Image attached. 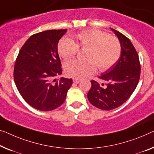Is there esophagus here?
Instances as JSON below:
<instances>
[{
  "label": "esophagus",
  "instance_id": "esophagus-1",
  "mask_svg": "<svg viewBox=\"0 0 154 154\" xmlns=\"http://www.w3.org/2000/svg\"><path fill=\"white\" fill-rule=\"evenodd\" d=\"M80 82H81V79H77V78H74V79H73V82L75 84H79Z\"/></svg>",
  "mask_w": 154,
  "mask_h": 154
}]
</instances>
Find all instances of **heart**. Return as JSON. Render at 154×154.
Listing matches in <instances>:
<instances>
[{
    "mask_svg": "<svg viewBox=\"0 0 154 154\" xmlns=\"http://www.w3.org/2000/svg\"><path fill=\"white\" fill-rule=\"evenodd\" d=\"M78 48L86 49L84 60H72L64 65L68 77L84 78L97 70H106L118 61L121 52L120 43L118 38L97 29H89L75 36V41L63 38L58 43V52L63 58L74 57Z\"/></svg>",
    "mask_w": 154,
    "mask_h": 154,
    "instance_id": "1",
    "label": "heart"
}]
</instances>
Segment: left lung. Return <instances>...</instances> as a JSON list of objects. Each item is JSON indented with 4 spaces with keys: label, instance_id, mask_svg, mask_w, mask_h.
I'll return each instance as SVG.
<instances>
[{
    "label": "left lung",
    "instance_id": "8db88e82",
    "mask_svg": "<svg viewBox=\"0 0 154 154\" xmlns=\"http://www.w3.org/2000/svg\"><path fill=\"white\" fill-rule=\"evenodd\" d=\"M111 29L120 43V57L100 77L106 82L105 86H102L104 84L100 85L93 80L91 90L87 94L92 105L106 111L124 104L134 93L140 76L138 54L132 43L124 34L113 28Z\"/></svg>",
    "mask_w": 154,
    "mask_h": 154
}]
</instances>
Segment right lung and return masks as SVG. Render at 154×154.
Here are the masks:
<instances>
[{
    "instance_id": "add662e5",
    "label": "right lung",
    "mask_w": 154,
    "mask_h": 154,
    "mask_svg": "<svg viewBox=\"0 0 154 154\" xmlns=\"http://www.w3.org/2000/svg\"><path fill=\"white\" fill-rule=\"evenodd\" d=\"M67 29H50L33 34L20 49L14 70V79L25 101L41 111H52L64 102L72 79L61 75L59 41Z\"/></svg>"
}]
</instances>
